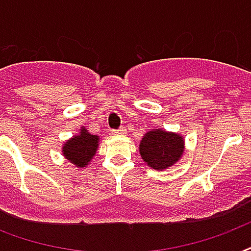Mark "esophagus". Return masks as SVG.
Masks as SVG:
<instances>
[{
    "label": "esophagus",
    "mask_w": 251,
    "mask_h": 251,
    "mask_svg": "<svg viewBox=\"0 0 251 251\" xmlns=\"http://www.w3.org/2000/svg\"><path fill=\"white\" fill-rule=\"evenodd\" d=\"M110 133H112V135H124V134H126V129L125 127L113 129V130H110Z\"/></svg>",
    "instance_id": "obj_1"
}]
</instances>
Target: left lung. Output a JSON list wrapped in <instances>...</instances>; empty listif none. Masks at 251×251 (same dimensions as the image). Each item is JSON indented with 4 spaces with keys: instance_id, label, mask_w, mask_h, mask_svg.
Wrapping results in <instances>:
<instances>
[{
    "instance_id": "1",
    "label": "left lung",
    "mask_w": 251,
    "mask_h": 251,
    "mask_svg": "<svg viewBox=\"0 0 251 251\" xmlns=\"http://www.w3.org/2000/svg\"><path fill=\"white\" fill-rule=\"evenodd\" d=\"M143 160L153 169H165L178 160L183 152V139L175 133L152 130L146 134L139 146Z\"/></svg>"
}]
</instances>
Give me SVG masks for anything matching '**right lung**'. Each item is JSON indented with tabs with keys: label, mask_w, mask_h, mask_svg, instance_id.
Listing matches in <instances>:
<instances>
[{
	"label": "right lung",
	"mask_w": 251,
	"mask_h": 251,
	"mask_svg": "<svg viewBox=\"0 0 251 251\" xmlns=\"http://www.w3.org/2000/svg\"><path fill=\"white\" fill-rule=\"evenodd\" d=\"M98 142L99 137L91 135L86 129H82L80 135H75L65 143L62 152L76 167H86L98 150Z\"/></svg>",
	"instance_id": "add662e5"
}]
</instances>
